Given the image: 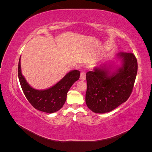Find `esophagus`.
<instances>
[{"mask_svg": "<svg viewBox=\"0 0 152 152\" xmlns=\"http://www.w3.org/2000/svg\"><path fill=\"white\" fill-rule=\"evenodd\" d=\"M80 79L81 80H86V72L85 71H82L80 73Z\"/></svg>", "mask_w": 152, "mask_h": 152, "instance_id": "obj_1", "label": "esophagus"}]
</instances>
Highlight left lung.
Instances as JSON below:
<instances>
[{
    "label": "left lung",
    "instance_id": "8db88e82",
    "mask_svg": "<svg viewBox=\"0 0 152 152\" xmlns=\"http://www.w3.org/2000/svg\"><path fill=\"white\" fill-rule=\"evenodd\" d=\"M120 66L104 64L86 73V103L91 111L104 113L126 102L132 93L137 72V59L131 53H118Z\"/></svg>",
    "mask_w": 152,
    "mask_h": 152
}]
</instances>
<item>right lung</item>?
<instances>
[{
  "label": "right lung",
  "mask_w": 152,
  "mask_h": 152,
  "mask_svg": "<svg viewBox=\"0 0 152 152\" xmlns=\"http://www.w3.org/2000/svg\"><path fill=\"white\" fill-rule=\"evenodd\" d=\"M20 58L18 63V78L26 99L39 111L48 113L58 111L66 102L68 91L74 82L79 79L80 72L72 70L53 86L47 89L37 90L31 87L22 75Z\"/></svg>",
  "instance_id": "add662e5"
}]
</instances>
